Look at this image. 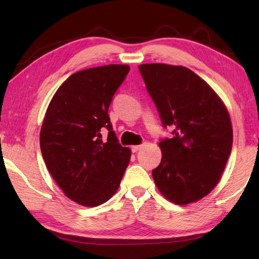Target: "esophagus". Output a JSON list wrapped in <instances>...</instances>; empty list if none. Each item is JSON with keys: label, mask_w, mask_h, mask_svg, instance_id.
Returning a JSON list of instances; mask_svg holds the SVG:
<instances>
[{"label": "esophagus", "mask_w": 259, "mask_h": 259, "mask_svg": "<svg viewBox=\"0 0 259 259\" xmlns=\"http://www.w3.org/2000/svg\"><path fill=\"white\" fill-rule=\"evenodd\" d=\"M142 147H143V145H135V146H131V151H133L134 153H136V152H138Z\"/></svg>", "instance_id": "obj_1"}]
</instances>
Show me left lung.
<instances>
[{
	"mask_svg": "<svg viewBox=\"0 0 259 259\" xmlns=\"http://www.w3.org/2000/svg\"><path fill=\"white\" fill-rule=\"evenodd\" d=\"M162 125L172 138L161 139L162 159L153 170L159 191L176 204L195 202L217 185L233 143L227 108L191 69L166 64L139 65Z\"/></svg>",
	"mask_w": 259,
	"mask_h": 259,
	"instance_id": "8db88e82",
	"label": "left lung"
}]
</instances>
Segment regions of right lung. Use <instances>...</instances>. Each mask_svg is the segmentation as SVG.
Segmentation results:
<instances>
[{
  "label": "right lung",
  "mask_w": 259,
  "mask_h": 259,
  "mask_svg": "<svg viewBox=\"0 0 259 259\" xmlns=\"http://www.w3.org/2000/svg\"><path fill=\"white\" fill-rule=\"evenodd\" d=\"M129 69L106 65L72 74L56 91L43 120L40 146L47 168L65 195L84 207L111 199L129 164L131 152L120 145L108 116Z\"/></svg>",
  "instance_id": "add662e5"
}]
</instances>
